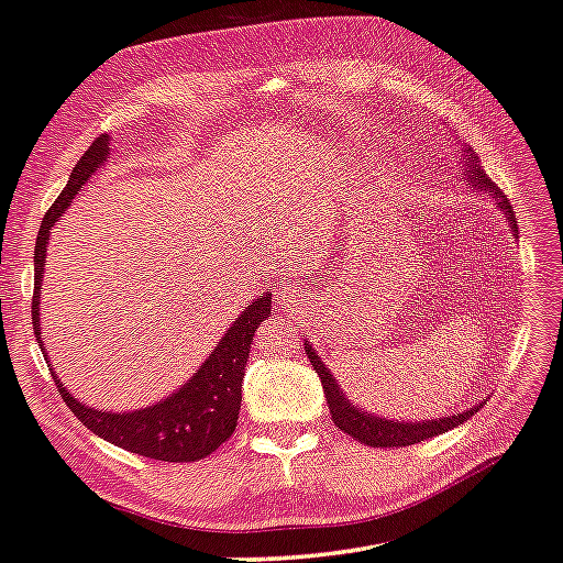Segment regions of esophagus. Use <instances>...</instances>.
Instances as JSON below:
<instances>
[{"mask_svg": "<svg viewBox=\"0 0 563 563\" xmlns=\"http://www.w3.org/2000/svg\"><path fill=\"white\" fill-rule=\"evenodd\" d=\"M292 288H283L280 292H278V305H285V308H288V305L292 302Z\"/></svg>", "mask_w": 563, "mask_h": 563, "instance_id": "obj_1", "label": "esophagus"}]
</instances>
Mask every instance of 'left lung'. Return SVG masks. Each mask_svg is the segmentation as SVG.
<instances>
[{
  "label": "left lung",
  "instance_id": "8db88e82",
  "mask_svg": "<svg viewBox=\"0 0 563 563\" xmlns=\"http://www.w3.org/2000/svg\"><path fill=\"white\" fill-rule=\"evenodd\" d=\"M463 167H465V179L470 184V189H479V191H485L487 197L495 199L497 209L505 213V219L509 221V229H512L515 239H517V221H515L512 207H509V201L503 197V194H499L495 184L489 181L485 172L479 169V159L475 157V152L467 145H463ZM305 352H308V360L314 366L317 376L322 379L324 398H327V404H330V413H332L334 426L340 428V431H344L346 435H352L354 441H362L364 445L401 448V445L421 443V441H426V438L448 433L451 428L465 423L467 418H473L485 404V398H483V401L475 404L473 408H467V411L443 416V418H428V421H394V418L366 413L360 406H354L350 401V396L342 391L340 384H336V379H334V374L330 372V366L320 360V354L312 350L310 342H305Z\"/></svg>",
  "mask_w": 563,
  "mask_h": 563
}]
</instances>
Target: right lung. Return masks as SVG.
Wrapping results in <instances>:
<instances>
[{"label":"right lung","instance_id":"add662e5","mask_svg":"<svg viewBox=\"0 0 563 563\" xmlns=\"http://www.w3.org/2000/svg\"><path fill=\"white\" fill-rule=\"evenodd\" d=\"M110 157V135H100L93 145L86 150V155L78 159L68 177L66 189L54 201V207L46 211L44 223L38 229L36 249H34V300H32V324L38 340L44 360L48 354L41 342V275L46 268V243L51 239V229L56 227L60 213H66L76 194L86 187L90 175L108 162ZM271 292H261V298L251 302L233 322L219 344L213 346L209 360L203 362L197 374L177 388L175 394L162 398V401L135 408V411H100L90 408L68 391L64 382L51 369V376L58 386V394L66 406L74 411L80 423L90 428L98 438L108 443H115L122 451L137 453L142 457L165 460V463H191L217 451L221 443H227L231 433L236 431L239 411H241V386L243 369H246L253 334L258 324L271 317Z\"/></svg>","mask_w":563,"mask_h":563}]
</instances>
